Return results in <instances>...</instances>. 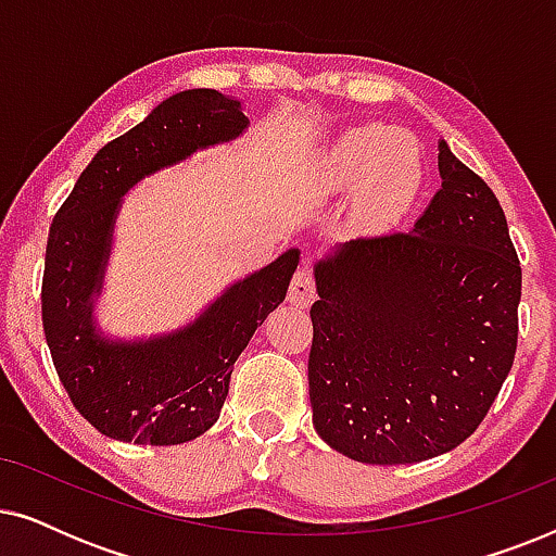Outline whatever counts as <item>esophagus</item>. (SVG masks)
I'll return each mask as SVG.
<instances>
[{
    "label": "esophagus",
    "mask_w": 556,
    "mask_h": 556,
    "mask_svg": "<svg viewBox=\"0 0 556 556\" xmlns=\"http://www.w3.org/2000/svg\"><path fill=\"white\" fill-rule=\"evenodd\" d=\"M316 299V286L314 278L308 276L306 270H299L291 280V291H288V301L293 303L295 308H308Z\"/></svg>",
    "instance_id": "esophagus-1"
}]
</instances>
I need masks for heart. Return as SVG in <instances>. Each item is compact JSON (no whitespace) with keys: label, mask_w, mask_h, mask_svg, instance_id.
Here are the masks:
<instances>
[{"label":"heart","mask_w":556,"mask_h":556,"mask_svg":"<svg viewBox=\"0 0 556 556\" xmlns=\"http://www.w3.org/2000/svg\"><path fill=\"white\" fill-rule=\"evenodd\" d=\"M425 159L413 134L384 124H362L341 131L314 162V185L321 194L359 189L356 204L369 223H390L415 202L422 187Z\"/></svg>","instance_id":"obj_1"}]
</instances>
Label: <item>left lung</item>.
<instances>
[{
  "instance_id": "left-lung-1",
  "label": "left lung",
  "mask_w": 556,
  "mask_h": 556,
  "mask_svg": "<svg viewBox=\"0 0 556 556\" xmlns=\"http://www.w3.org/2000/svg\"><path fill=\"white\" fill-rule=\"evenodd\" d=\"M443 185L409 232L314 265L308 397L346 458L405 466L458 447L514 364L521 265L491 187L438 141Z\"/></svg>"
}]
</instances>
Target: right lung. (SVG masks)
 <instances>
[{
  "instance_id": "right-lung-1",
  "label": "right lung",
  "mask_w": 556,
  "mask_h": 556,
  "mask_svg": "<svg viewBox=\"0 0 556 556\" xmlns=\"http://www.w3.org/2000/svg\"><path fill=\"white\" fill-rule=\"evenodd\" d=\"M242 103L212 88L174 93L139 126L98 151L52 219L42 278V326L65 392L105 438L179 445L217 422L235 362L286 299L301 250L235 280L200 316L169 333L113 339L96 301L124 197L151 174L248 131Z\"/></svg>"
}]
</instances>
